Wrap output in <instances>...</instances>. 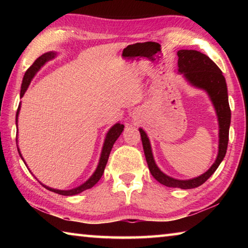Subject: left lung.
I'll use <instances>...</instances> for the list:
<instances>
[{"mask_svg": "<svg viewBox=\"0 0 248 248\" xmlns=\"http://www.w3.org/2000/svg\"><path fill=\"white\" fill-rule=\"evenodd\" d=\"M178 56V71L185 75L188 81L192 85L200 89H203L208 92L213 105H215L217 118H219L220 125V144L219 154L216 162L210 167L209 170L205 171L199 177L189 180H178L169 177L163 174L158 167L155 164L152 151H151L150 141L146 137L145 132L142 129L140 130L141 140L143 144V150L148 163L149 170L153 177L162 185L166 187L182 188V189H190V188L199 187L211 176L219 167L222 159L224 158L226 149L229 143V129L231 124V109L229 105L228 97V87H226L225 78L222 74V71L219 69L215 62L208 56L201 53L197 50H179Z\"/></svg>", "mask_w": 248, "mask_h": 248, "instance_id": "obj_1", "label": "left lung"}]
</instances>
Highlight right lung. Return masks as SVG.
<instances>
[{"instance_id":"add662e5","label":"right lung","mask_w":248,"mask_h":248,"mask_svg":"<svg viewBox=\"0 0 248 248\" xmlns=\"http://www.w3.org/2000/svg\"><path fill=\"white\" fill-rule=\"evenodd\" d=\"M53 57H54L53 52L45 53V54H43V56L37 59V60L33 62V63L31 66H29L28 70L26 71V73H25V75H24V78H23L22 90H20V97H23V95L25 94V92H26L29 83H31L32 77L36 74L37 71H38L41 68V66H43L46 63V62L49 61L50 59H52ZM19 108H20V105L17 108V112H16V124H17V116H18V112H19ZM124 128V124H116L114 127L109 130L108 133H107L106 140H105L102 155H100L99 164L97 166V169H96L95 173L92 175V177L89 180H87L86 183H84L79 187L74 188V189H71V190H58V189H52V188H49L47 186H44V187L47 188V189L50 190V191H53V192H56V194L63 195V196L77 195V194H79V192H82V191L86 190V189H90V188L93 187L94 185L100 179V177L103 176L104 170H105V167H106V164H107L109 154H110V151L112 149V145H114L116 140L118 139V137L120 136L121 132H123ZM19 154H20V152H19ZM20 156H22V155H20Z\"/></svg>"}]
</instances>
